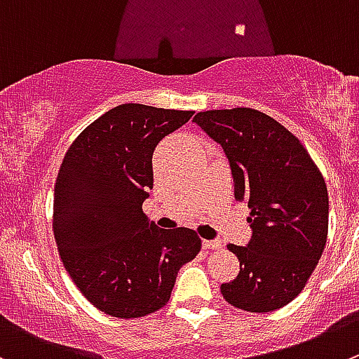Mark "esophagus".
Segmentation results:
<instances>
[{
	"label": "esophagus",
	"instance_id": "1",
	"mask_svg": "<svg viewBox=\"0 0 359 359\" xmlns=\"http://www.w3.org/2000/svg\"><path fill=\"white\" fill-rule=\"evenodd\" d=\"M203 247L211 248V250H218V248H222V241L220 240H204Z\"/></svg>",
	"mask_w": 359,
	"mask_h": 359
}]
</instances>
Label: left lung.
<instances>
[{
    "label": "left lung",
    "instance_id": "8db88e82",
    "mask_svg": "<svg viewBox=\"0 0 359 359\" xmlns=\"http://www.w3.org/2000/svg\"><path fill=\"white\" fill-rule=\"evenodd\" d=\"M194 123L222 146L234 197L250 208L252 238L229 245L240 273L222 284L225 302L247 312L291 303L316 269L327 238V189L305 146L264 112L236 107L197 112Z\"/></svg>",
    "mask_w": 359,
    "mask_h": 359
}]
</instances>
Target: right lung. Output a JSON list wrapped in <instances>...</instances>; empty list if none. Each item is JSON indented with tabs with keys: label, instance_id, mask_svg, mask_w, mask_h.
<instances>
[{
	"label": "right lung",
	"instance_id": "add662e5",
	"mask_svg": "<svg viewBox=\"0 0 359 359\" xmlns=\"http://www.w3.org/2000/svg\"><path fill=\"white\" fill-rule=\"evenodd\" d=\"M192 111L123 104L72 142L54 185L53 229L65 269L100 312L135 319L162 309L176 275L201 250L187 227L158 229L142 213L153 151Z\"/></svg>",
	"mask_w": 359,
	"mask_h": 359
}]
</instances>
